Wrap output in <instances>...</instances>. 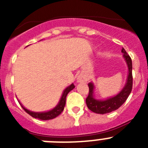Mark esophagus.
<instances>
[{
  "instance_id": "esophagus-1",
  "label": "esophagus",
  "mask_w": 148,
  "mask_h": 148,
  "mask_svg": "<svg viewBox=\"0 0 148 148\" xmlns=\"http://www.w3.org/2000/svg\"><path fill=\"white\" fill-rule=\"evenodd\" d=\"M87 81V76L84 73H82L77 77V82L81 83V82H85Z\"/></svg>"
}]
</instances>
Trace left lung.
<instances>
[{
  "mask_svg": "<svg viewBox=\"0 0 148 148\" xmlns=\"http://www.w3.org/2000/svg\"><path fill=\"white\" fill-rule=\"evenodd\" d=\"M121 53H123V57L125 59L128 67V75L126 84L123 87L121 92L113 97L109 98L106 100H97L94 98V84L92 82L89 83V94L86 99V104L87 108L94 113L98 114H105L119 109L125 102L131 92L133 87L132 60L124 48L121 49Z\"/></svg>",
  "mask_w": 148,
  "mask_h": 148,
  "instance_id": "8db88e82",
  "label": "left lung"
}]
</instances>
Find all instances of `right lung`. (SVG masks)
Listing matches in <instances>:
<instances>
[{"mask_svg": "<svg viewBox=\"0 0 148 148\" xmlns=\"http://www.w3.org/2000/svg\"><path fill=\"white\" fill-rule=\"evenodd\" d=\"M75 88V85L72 84L71 85H70L69 87H66L64 92H63L62 96H61V99H60L59 102L58 104L56 105V107H55L53 110H51L47 111V112H42V113H36V112H32V111H30L29 110L26 109L21 104H20L21 105L22 108H23L24 110L28 113L29 115H30L31 116H32L33 118L35 119H38L40 120H49V119H53L56 118L58 116H59L61 113L64 110V108L65 104H66V95L69 92L71 91L72 90Z\"/></svg>", "mask_w": 148, "mask_h": 148, "instance_id": "obj_1", "label": "right lung"}]
</instances>
